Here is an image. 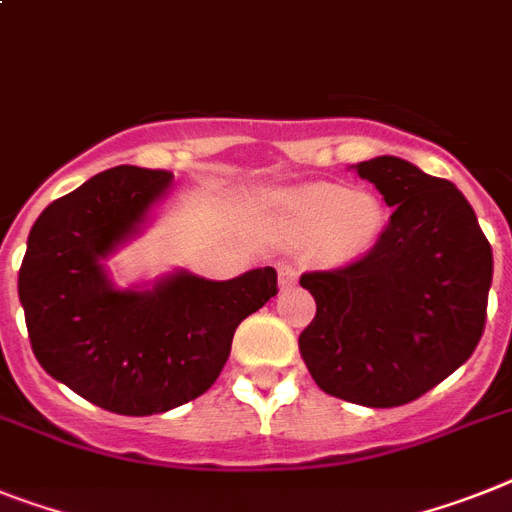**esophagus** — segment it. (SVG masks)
I'll return each mask as SVG.
<instances>
[{"mask_svg":"<svg viewBox=\"0 0 512 512\" xmlns=\"http://www.w3.org/2000/svg\"><path fill=\"white\" fill-rule=\"evenodd\" d=\"M277 272H280V290L293 287L295 280H298V272H295L293 264H285V261H282V264L277 266Z\"/></svg>","mask_w":512,"mask_h":512,"instance_id":"esophagus-1","label":"esophagus"}]
</instances>
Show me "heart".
<instances>
[{
	"instance_id": "obj_1",
	"label": "heart",
	"mask_w": 512,
	"mask_h": 512,
	"mask_svg": "<svg viewBox=\"0 0 512 512\" xmlns=\"http://www.w3.org/2000/svg\"><path fill=\"white\" fill-rule=\"evenodd\" d=\"M295 238L319 243L324 259L353 261L369 253L382 232V206L369 193L342 185H311L287 198Z\"/></svg>"
}]
</instances>
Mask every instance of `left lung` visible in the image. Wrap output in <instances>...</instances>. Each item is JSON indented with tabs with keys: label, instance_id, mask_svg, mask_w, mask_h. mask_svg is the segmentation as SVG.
Masks as SVG:
<instances>
[{
	"label": "left lung",
	"instance_id": "left-lung-1",
	"mask_svg": "<svg viewBox=\"0 0 512 512\" xmlns=\"http://www.w3.org/2000/svg\"><path fill=\"white\" fill-rule=\"evenodd\" d=\"M392 206L361 261L303 274L316 316L298 337L314 382L366 408L421 398L471 358L487 322L492 248L466 196L398 156L356 164Z\"/></svg>",
	"mask_w": 512,
	"mask_h": 512
}]
</instances>
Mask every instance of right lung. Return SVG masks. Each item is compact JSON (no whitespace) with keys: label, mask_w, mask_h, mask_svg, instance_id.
<instances>
[{"label":"right lung","mask_w":512,"mask_h":512,"mask_svg":"<svg viewBox=\"0 0 512 512\" xmlns=\"http://www.w3.org/2000/svg\"><path fill=\"white\" fill-rule=\"evenodd\" d=\"M172 172L122 164L41 211L18 293L49 377L122 416L196 400L217 382L238 324L277 295L272 266L217 282L188 269L117 287L107 259L138 238Z\"/></svg>","instance_id":"add662e5"}]
</instances>
